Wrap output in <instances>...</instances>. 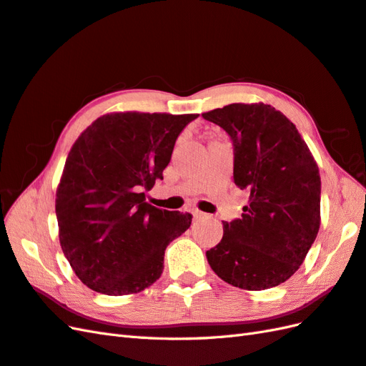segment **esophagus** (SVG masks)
I'll return each instance as SVG.
<instances>
[{
	"label": "esophagus",
	"instance_id": "1",
	"mask_svg": "<svg viewBox=\"0 0 366 366\" xmlns=\"http://www.w3.org/2000/svg\"><path fill=\"white\" fill-rule=\"evenodd\" d=\"M192 214H193L196 219H198V218H205V213H202L199 210H192Z\"/></svg>",
	"mask_w": 366,
	"mask_h": 366
}]
</instances>
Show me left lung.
Segmentation results:
<instances>
[{
	"instance_id": "1",
	"label": "left lung",
	"mask_w": 366,
	"mask_h": 366,
	"mask_svg": "<svg viewBox=\"0 0 366 366\" xmlns=\"http://www.w3.org/2000/svg\"><path fill=\"white\" fill-rule=\"evenodd\" d=\"M233 145V181L246 189L241 218L224 221L218 246L205 252L226 283L261 290L275 287L302 266L320 229L322 182L298 129L264 103H232L204 112Z\"/></svg>"
}]
</instances>
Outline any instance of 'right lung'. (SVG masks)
I'll return each mask as SVG.
<instances>
[{"instance_id":"1","label":"right lung","mask_w":366,"mask_h":366,"mask_svg":"<svg viewBox=\"0 0 366 366\" xmlns=\"http://www.w3.org/2000/svg\"><path fill=\"white\" fill-rule=\"evenodd\" d=\"M198 114L116 112L99 117L72 145L55 199L60 244L83 285L128 295L152 286L170 242L192 214L147 202L176 139Z\"/></svg>"}]
</instances>
